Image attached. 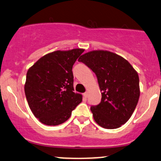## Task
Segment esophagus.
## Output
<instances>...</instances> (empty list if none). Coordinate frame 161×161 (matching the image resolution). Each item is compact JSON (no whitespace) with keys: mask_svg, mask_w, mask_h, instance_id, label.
Listing matches in <instances>:
<instances>
[{"mask_svg":"<svg viewBox=\"0 0 161 161\" xmlns=\"http://www.w3.org/2000/svg\"><path fill=\"white\" fill-rule=\"evenodd\" d=\"M88 92H84V94H83V96H84V99H86V98L88 97Z\"/></svg>","mask_w":161,"mask_h":161,"instance_id":"obj_1","label":"esophagus"}]
</instances>
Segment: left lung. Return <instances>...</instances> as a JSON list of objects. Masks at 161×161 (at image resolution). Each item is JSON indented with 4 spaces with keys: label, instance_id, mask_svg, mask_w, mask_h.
<instances>
[{
    "label": "left lung",
    "instance_id": "1",
    "mask_svg": "<svg viewBox=\"0 0 161 161\" xmlns=\"http://www.w3.org/2000/svg\"><path fill=\"white\" fill-rule=\"evenodd\" d=\"M96 74L101 103L90 108L94 120L105 129L120 127L130 118L139 96L137 71L127 60L108 50H92L78 58Z\"/></svg>",
    "mask_w": 161,
    "mask_h": 161
}]
</instances>
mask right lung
<instances>
[{"mask_svg": "<svg viewBox=\"0 0 161 161\" xmlns=\"http://www.w3.org/2000/svg\"><path fill=\"white\" fill-rule=\"evenodd\" d=\"M84 49L56 50L39 58L28 69L25 93L30 109L47 126L63 124L82 102L74 92L72 67Z\"/></svg>", "mask_w": 161, "mask_h": 161, "instance_id": "1", "label": "right lung"}]
</instances>
